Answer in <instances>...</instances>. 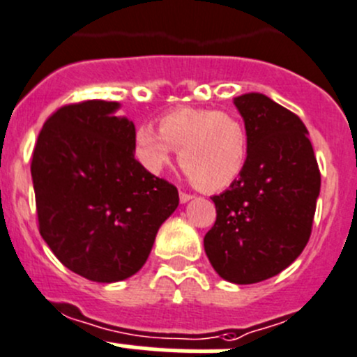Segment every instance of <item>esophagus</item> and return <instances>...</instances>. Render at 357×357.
Returning a JSON list of instances; mask_svg holds the SVG:
<instances>
[{"label": "esophagus", "mask_w": 357, "mask_h": 357, "mask_svg": "<svg viewBox=\"0 0 357 357\" xmlns=\"http://www.w3.org/2000/svg\"><path fill=\"white\" fill-rule=\"evenodd\" d=\"M180 203H187V201H190L192 199V196H190V194H187V192H180Z\"/></svg>", "instance_id": "esophagus-1"}]
</instances>
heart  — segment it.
<instances>
[{
    "label": "heart",
    "instance_id": "1",
    "mask_svg": "<svg viewBox=\"0 0 357 357\" xmlns=\"http://www.w3.org/2000/svg\"><path fill=\"white\" fill-rule=\"evenodd\" d=\"M178 151L183 175L197 189L217 192L239 178L248 161L250 137L238 114L204 107H180L160 119V133L140 126L135 154L149 174L158 175Z\"/></svg>",
    "mask_w": 357,
    "mask_h": 357
}]
</instances>
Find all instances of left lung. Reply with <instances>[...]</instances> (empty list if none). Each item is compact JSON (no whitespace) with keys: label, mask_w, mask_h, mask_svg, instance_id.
I'll return each mask as SVG.
<instances>
[{"label":"left lung","mask_w":357,"mask_h":357,"mask_svg":"<svg viewBox=\"0 0 357 357\" xmlns=\"http://www.w3.org/2000/svg\"><path fill=\"white\" fill-rule=\"evenodd\" d=\"M250 137L243 174L218 196L204 252L222 280L260 283L294 264L310 238L321 175L298 116L264 93L234 98Z\"/></svg>","instance_id":"left-lung-1"}]
</instances>
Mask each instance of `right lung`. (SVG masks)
Returning a JSON list of instances; mask_svg holds the SVG:
<instances>
[{
	"label": "right lung",
	"mask_w": 357,
	"mask_h": 357,
	"mask_svg": "<svg viewBox=\"0 0 357 357\" xmlns=\"http://www.w3.org/2000/svg\"><path fill=\"white\" fill-rule=\"evenodd\" d=\"M121 104L86 100L47 119L31 163L41 238L73 273L116 283L142 269L178 190L135 160Z\"/></svg>",
	"instance_id": "add662e5"
}]
</instances>
